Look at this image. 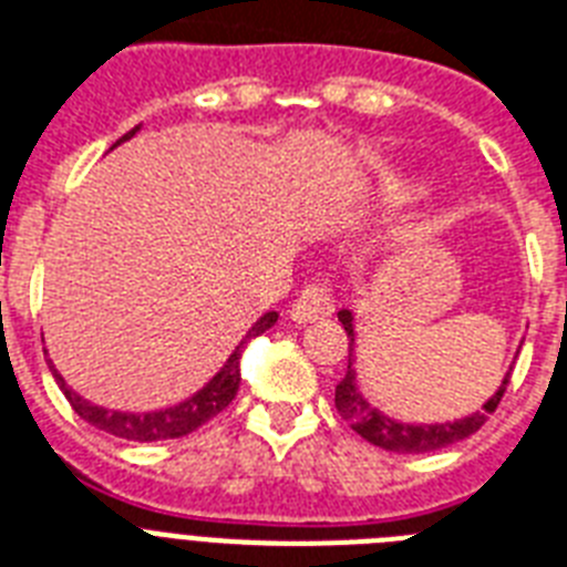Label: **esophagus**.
Wrapping results in <instances>:
<instances>
[{"label": "esophagus", "instance_id": "esophagus-1", "mask_svg": "<svg viewBox=\"0 0 567 567\" xmlns=\"http://www.w3.org/2000/svg\"><path fill=\"white\" fill-rule=\"evenodd\" d=\"M331 315H334V299H331L326 282L306 285V291L299 293L291 306L293 323H315V320H326Z\"/></svg>", "mask_w": 567, "mask_h": 567}]
</instances>
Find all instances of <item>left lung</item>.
Returning <instances> with one entry per match:
<instances>
[{"label":"left lung","mask_w":567,"mask_h":567,"mask_svg":"<svg viewBox=\"0 0 567 567\" xmlns=\"http://www.w3.org/2000/svg\"><path fill=\"white\" fill-rule=\"evenodd\" d=\"M338 320L347 329L349 338V363L347 375L340 379V384L334 388V404H338L340 416L347 419L349 427L361 434L367 443L379 445L384 451H395V454H425V451H440L449 449V445L466 440L477 431V427L486 422L489 413H495V408L501 404V395L507 390L509 375H513V367L507 370V375L501 379V388L481 404V411L468 413L463 419H451V422H402V419H393L388 413L370 404V399L361 393L355 375V315L349 308H340Z\"/></svg>","instance_id":"left-lung-1"}]
</instances>
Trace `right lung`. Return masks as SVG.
Instances as JSON below:
<instances>
[{
	"label": "right lung",
	"instance_id": "add662e5",
	"mask_svg": "<svg viewBox=\"0 0 567 567\" xmlns=\"http://www.w3.org/2000/svg\"><path fill=\"white\" fill-rule=\"evenodd\" d=\"M140 131V124L127 131L116 145H122L124 140H131L133 133ZM113 145V148H116ZM276 311H268V315H261L256 323L250 326V331L244 334L241 343L233 349V355L224 361L215 375L206 381L204 388L197 390L195 395H188L186 402L172 404V408H163V411H148V413H127V411H107V408H101V404L86 402L84 395H78L75 390L69 388L63 375L54 370V363L49 361V370H52L54 381H58V388L63 390L66 395V402L72 404V411L78 416L95 425L99 431H107L113 436H122V440H133V443H156V440H177V436H186L192 431H197L200 425H206L212 416H218L224 408H227L238 393V384H241V352L244 347L250 343L252 338H259L270 326L276 323Z\"/></svg>",
	"mask_w": 567,
	"mask_h": 567
}]
</instances>
